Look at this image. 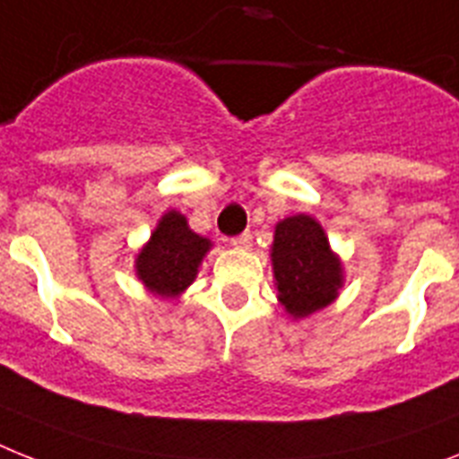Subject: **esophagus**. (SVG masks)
Listing matches in <instances>:
<instances>
[{
    "label": "esophagus",
    "instance_id": "obj_1",
    "mask_svg": "<svg viewBox=\"0 0 459 459\" xmlns=\"http://www.w3.org/2000/svg\"><path fill=\"white\" fill-rule=\"evenodd\" d=\"M230 244H232L234 248H251L253 234H251V232L238 234V237H232V241H230Z\"/></svg>",
    "mask_w": 459,
    "mask_h": 459
}]
</instances>
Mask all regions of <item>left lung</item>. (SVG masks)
<instances>
[{
  "mask_svg": "<svg viewBox=\"0 0 459 459\" xmlns=\"http://www.w3.org/2000/svg\"><path fill=\"white\" fill-rule=\"evenodd\" d=\"M279 300L293 316H307L335 300L342 267L325 234L309 215H293L276 225L272 246Z\"/></svg>",
  "mask_w": 459,
  "mask_h": 459,
  "instance_id": "left-lung-1",
  "label": "left lung"
}]
</instances>
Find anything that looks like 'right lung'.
<instances>
[{
	"label": "right lung",
	"instance_id": "obj_1",
	"mask_svg": "<svg viewBox=\"0 0 459 459\" xmlns=\"http://www.w3.org/2000/svg\"><path fill=\"white\" fill-rule=\"evenodd\" d=\"M208 248V238L192 232L178 211H169L135 260V270L152 293L173 298L195 281L196 267Z\"/></svg>",
	"mask_w": 459,
	"mask_h": 459
}]
</instances>
